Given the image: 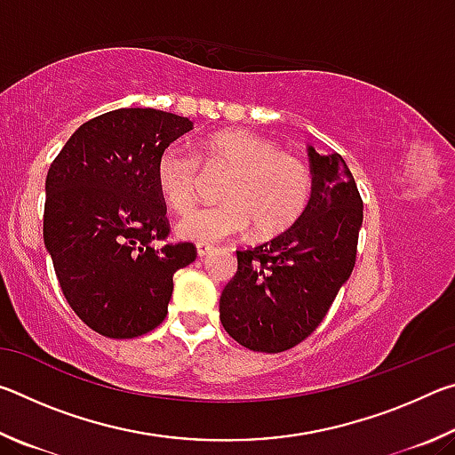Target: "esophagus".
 Masks as SVG:
<instances>
[{
	"label": "esophagus",
	"mask_w": 455,
	"mask_h": 455,
	"mask_svg": "<svg viewBox=\"0 0 455 455\" xmlns=\"http://www.w3.org/2000/svg\"><path fill=\"white\" fill-rule=\"evenodd\" d=\"M212 251H214V249H212V246H209V244H198V246H196V255H198L200 259L209 257Z\"/></svg>",
	"instance_id": "34e87169"
}]
</instances>
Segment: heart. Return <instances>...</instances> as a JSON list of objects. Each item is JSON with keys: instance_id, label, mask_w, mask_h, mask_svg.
I'll return each instance as SVG.
<instances>
[{"instance_id": "1", "label": "heart", "mask_w": 455, "mask_h": 455, "mask_svg": "<svg viewBox=\"0 0 455 455\" xmlns=\"http://www.w3.org/2000/svg\"><path fill=\"white\" fill-rule=\"evenodd\" d=\"M200 164L230 171L220 190L225 203L180 219L176 235L184 241L212 246L244 233L251 222L259 236H275L295 225L311 200L313 176L303 160L249 130H222L204 138L196 156L179 146L158 154L154 180L174 212L182 214L195 204Z\"/></svg>"}]
</instances>
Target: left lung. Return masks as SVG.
<instances>
[{"instance_id":"8db88e82","label":"left lung","mask_w":455,"mask_h":455,"mask_svg":"<svg viewBox=\"0 0 455 455\" xmlns=\"http://www.w3.org/2000/svg\"><path fill=\"white\" fill-rule=\"evenodd\" d=\"M311 200L295 225L236 251L238 268L220 295V323L251 351L281 353L325 319L355 267L363 200L341 154L309 146Z\"/></svg>"}]
</instances>
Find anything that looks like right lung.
Masks as SVG:
<instances>
[{
  "instance_id": "obj_1",
  "label": "right lung",
  "mask_w": 455,
  "mask_h": 455,
  "mask_svg": "<svg viewBox=\"0 0 455 455\" xmlns=\"http://www.w3.org/2000/svg\"><path fill=\"white\" fill-rule=\"evenodd\" d=\"M192 130L188 118L120 108L82 124L45 179L44 243L61 292L96 333L132 339L168 313L172 276L196 259L171 233L154 168L158 154Z\"/></svg>"
}]
</instances>
